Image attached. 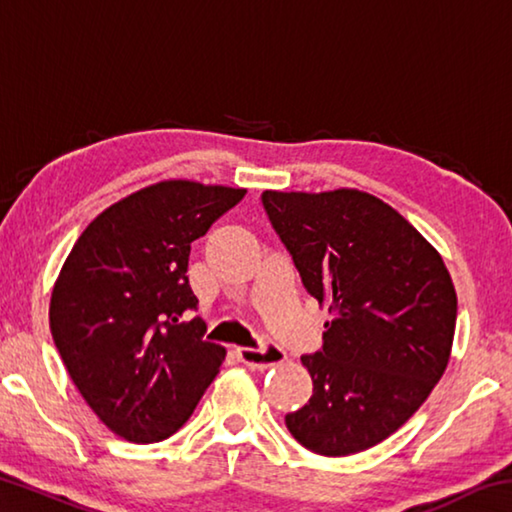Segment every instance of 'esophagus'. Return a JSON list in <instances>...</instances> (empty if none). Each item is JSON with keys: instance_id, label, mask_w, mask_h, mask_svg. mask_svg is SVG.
<instances>
[{"instance_id": "esophagus-1", "label": "esophagus", "mask_w": 512, "mask_h": 512, "mask_svg": "<svg viewBox=\"0 0 512 512\" xmlns=\"http://www.w3.org/2000/svg\"><path fill=\"white\" fill-rule=\"evenodd\" d=\"M239 359L255 370H266L287 361V352L277 345H262V348H239Z\"/></svg>"}]
</instances>
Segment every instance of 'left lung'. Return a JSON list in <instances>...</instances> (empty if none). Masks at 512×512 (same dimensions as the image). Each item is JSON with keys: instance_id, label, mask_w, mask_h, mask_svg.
Listing matches in <instances>:
<instances>
[{"instance_id": "8db88e82", "label": "left lung", "mask_w": 512, "mask_h": 512, "mask_svg": "<svg viewBox=\"0 0 512 512\" xmlns=\"http://www.w3.org/2000/svg\"><path fill=\"white\" fill-rule=\"evenodd\" d=\"M264 210L305 289L327 305L323 350L302 366L314 395L284 422L302 447L350 456L395 433L443 377L456 291L438 250L359 189L268 192Z\"/></svg>"}]
</instances>
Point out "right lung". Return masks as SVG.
<instances>
[{
  "mask_svg": "<svg viewBox=\"0 0 512 512\" xmlns=\"http://www.w3.org/2000/svg\"><path fill=\"white\" fill-rule=\"evenodd\" d=\"M246 189L162 180L121 198L76 239L51 291L49 327L83 400L119 438L158 443L194 413L225 359L203 339L192 241Z\"/></svg>",
  "mask_w": 512,
  "mask_h": 512,
  "instance_id": "add662e5",
  "label": "right lung"
}]
</instances>
